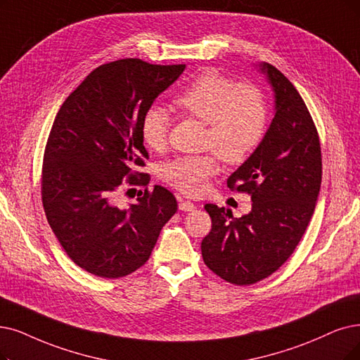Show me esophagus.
<instances>
[{
	"label": "esophagus",
	"instance_id": "obj_1",
	"mask_svg": "<svg viewBox=\"0 0 360 360\" xmlns=\"http://www.w3.org/2000/svg\"><path fill=\"white\" fill-rule=\"evenodd\" d=\"M195 204L192 202V200H186V199H179V210L181 211H193L195 210Z\"/></svg>",
	"mask_w": 360,
	"mask_h": 360
}]
</instances>
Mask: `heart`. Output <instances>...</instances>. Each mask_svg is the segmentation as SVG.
<instances>
[{
    "label": "heart",
    "instance_id": "obj_1",
    "mask_svg": "<svg viewBox=\"0 0 360 360\" xmlns=\"http://www.w3.org/2000/svg\"><path fill=\"white\" fill-rule=\"evenodd\" d=\"M189 117L207 124L205 148L227 164H239L260 145L267 127V105L252 84H236L217 70H204L174 98ZM171 117L162 106H150L141 118L140 133L152 150L167 146ZM219 171L214 153L184 155L162 168V179L184 193H199L208 177Z\"/></svg>",
    "mask_w": 360,
    "mask_h": 360
}]
</instances>
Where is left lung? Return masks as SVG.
I'll return each mask as SVG.
<instances>
[{
  "label": "left lung",
  "instance_id": "8db88e82",
  "mask_svg": "<svg viewBox=\"0 0 360 360\" xmlns=\"http://www.w3.org/2000/svg\"><path fill=\"white\" fill-rule=\"evenodd\" d=\"M275 93V118L258 148L227 179L230 191L251 196L252 208L235 219L207 204L211 232L202 239L204 263L235 285H252L275 273L294 252L313 215L322 181L318 130L291 81L262 63Z\"/></svg>",
  "mask_w": 360,
  "mask_h": 360
}]
</instances>
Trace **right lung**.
<instances>
[{
    "label": "right lung",
    "instance_id": "1",
    "mask_svg": "<svg viewBox=\"0 0 360 360\" xmlns=\"http://www.w3.org/2000/svg\"><path fill=\"white\" fill-rule=\"evenodd\" d=\"M186 65L121 59L96 68L56 115L44 150L42 205L65 252L91 275L117 279L145 264L177 200L155 186L130 207L117 193L127 180L146 186L136 171L149 158L140 124L153 100Z\"/></svg>",
    "mask_w": 360,
    "mask_h": 360
}]
</instances>
